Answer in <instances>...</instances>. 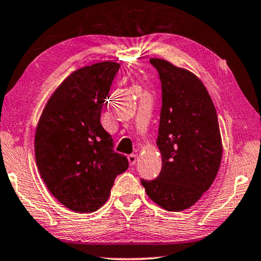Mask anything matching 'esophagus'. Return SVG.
<instances>
[{
  "label": "esophagus",
  "instance_id": "34e87169",
  "mask_svg": "<svg viewBox=\"0 0 261 261\" xmlns=\"http://www.w3.org/2000/svg\"><path fill=\"white\" fill-rule=\"evenodd\" d=\"M127 159H129V163H130V165L132 166V165H135L136 163H137L138 155H137V154H130V155H127Z\"/></svg>",
  "mask_w": 261,
  "mask_h": 261
}]
</instances>
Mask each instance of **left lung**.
<instances>
[{
	"label": "left lung",
	"mask_w": 261,
	"mask_h": 261,
	"mask_svg": "<svg viewBox=\"0 0 261 261\" xmlns=\"http://www.w3.org/2000/svg\"><path fill=\"white\" fill-rule=\"evenodd\" d=\"M162 83L157 146L162 170L141 179L146 194L171 212L186 210L207 191L219 170L223 146L217 111L196 75L161 58H151Z\"/></svg>",
	"instance_id": "left-lung-1"
}]
</instances>
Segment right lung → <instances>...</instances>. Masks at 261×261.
<instances>
[{"instance_id":"add662e5","label":"right lung","mask_w":261,"mask_h":261,"mask_svg":"<svg viewBox=\"0 0 261 261\" xmlns=\"http://www.w3.org/2000/svg\"><path fill=\"white\" fill-rule=\"evenodd\" d=\"M120 65L102 62L73 71L46 103L35 134V157L46 188L72 211L98 210L129 168L114 151L100 112Z\"/></svg>"}]
</instances>
